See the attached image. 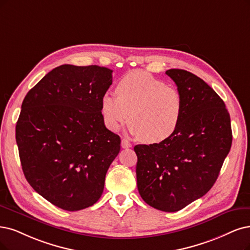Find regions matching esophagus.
<instances>
[{
  "label": "esophagus",
  "mask_w": 250,
  "mask_h": 250,
  "mask_svg": "<svg viewBox=\"0 0 250 250\" xmlns=\"http://www.w3.org/2000/svg\"><path fill=\"white\" fill-rule=\"evenodd\" d=\"M122 147L123 148H130V147H132V143L124 138V139L122 140Z\"/></svg>",
  "instance_id": "obj_1"
}]
</instances>
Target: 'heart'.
<instances>
[{
  "mask_svg": "<svg viewBox=\"0 0 250 250\" xmlns=\"http://www.w3.org/2000/svg\"><path fill=\"white\" fill-rule=\"evenodd\" d=\"M116 94L105 92L101 112L106 126L117 131L131 120L130 131L148 143L169 139L179 126L183 113L180 91L144 71H132L120 79Z\"/></svg>",
  "mask_w": 250,
  "mask_h": 250,
  "instance_id": "b5f03b06",
  "label": "heart"
}]
</instances>
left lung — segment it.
<instances>
[{
  "mask_svg": "<svg viewBox=\"0 0 250 250\" xmlns=\"http://www.w3.org/2000/svg\"><path fill=\"white\" fill-rule=\"evenodd\" d=\"M183 100L179 126L169 139L134 147L137 187L146 204L176 212L207 193L232 146L230 118L224 101L195 74L171 69Z\"/></svg>",
  "mask_w": 250,
  "mask_h": 250,
  "instance_id": "left-lung-1",
  "label": "left lung"
}]
</instances>
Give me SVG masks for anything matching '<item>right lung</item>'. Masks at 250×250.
<instances>
[{
	"instance_id": "right-lung-1",
	"label": "right lung",
	"mask_w": 250,
	"mask_h": 250,
	"mask_svg": "<svg viewBox=\"0 0 250 250\" xmlns=\"http://www.w3.org/2000/svg\"><path fill=\"white\" fill-rule=\"evenodd\" d=\"M112 72L62 64L22 102L15 137L25 179L63 210L78 211L97 203L119 153L120 138L105 126L101 112Z\"/></svg>"
}]
</instances>
